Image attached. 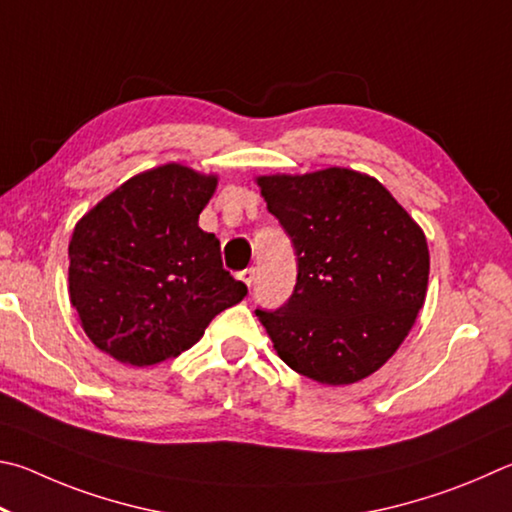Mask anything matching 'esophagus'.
Segmentation results:
<instances>
[{
    "label": "esophagus",
    "instance_id": "esophagus-1",
    "mask_svg": "<svg viewBox=\"0 0 512 512\" xmlns=\"http://www.w3.org/2000/svg\"><path fill=\"white\" fill-rule=\"evenodd\" d=\"M240 281L245 283L247 288H251V285L256 283V270H254V267H247L245 272H240Z\"/></svg>",
    "mask_w": 512,
    "mask_h": 512
}]
</instances>
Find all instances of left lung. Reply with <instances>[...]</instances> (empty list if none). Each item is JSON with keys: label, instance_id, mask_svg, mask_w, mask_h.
<instances>
[{"label": "left lung", "instance_id": "8db88e82", "mask_svg": "<svg viewBox=\"0 0 512 512\" xmlns=\"http://www.w3.org/2000/svg\"><path fill=\"white\" fill-rule=\"evenodd\" d=\"M256 182L299 267L292 297L256 317L292 371L333 387L364 380L398 351L425 303L423 229L378 179L357 170Z\"/></svg>", "mask_w": 512, "mask_h": 512}]
</instances>
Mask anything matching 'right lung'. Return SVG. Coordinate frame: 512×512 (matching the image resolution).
Instances as JSON below:
<instances>
[{"label":"right lung","instance_id":"1","mask_svg":"<svg viewBox=\"0 0 512 512\" xmlns=\"http://www.w3.org/2000/svg\"><path fill=\"white\" fill-rule=\"evenodd\" d=\"M218 177L182 164L130 177L78 220L69 299L96 348L132 366L191 348L247 285L222 267L220 240L197 227Z\"/></svg>","mask_w":512,"mask_h":512}]
</instances>
